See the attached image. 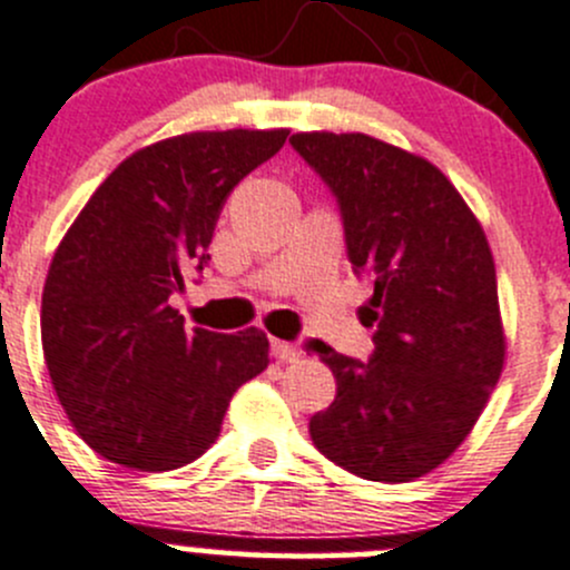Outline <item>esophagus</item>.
Masks as SVG:
<instances>
[{"label": "esophagus", "instance_id": "esophagus-1", "mask_svg": "<svg viewBox=\"0 0 570 570\" xmlns=\"http://www.w3.org/2000/svg\"><path fill=\"white\" fill-rule=\"evenodd\" d=\"M272 346H274V354H277V357L283 360V363H296V360H298V348L293 346V343L274 341Z\"/></svg>", "mask_w": 570, "mask_h": 570}]
</instances>
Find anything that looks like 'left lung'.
<instances>
[{
	"mask_svg": "<svg viewBox=\"0 0 570 570\" xmlns=\"http://www.w3.org/2000/svg\"><path fill=\"white\" fill-rule=\"evenodd\" d=\"M291 144L335 194L352 272L374 285L360 307L376 330L368 363L307 346L337 382L309 438L352 474L410 482L452 458L504 368L490 244L424 157L363 132H296Z\"/></svg>",
	"mask_w": 570,
	"mask_h": 570,
	"instance_id": "8db88e82",
	"label": "left lung"
}]
</instances>
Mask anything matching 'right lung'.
<instances>
[{
  "mask_svg": "<svg viewBox=\"0 0 570 570\" xmlns=\"http://www.w3.org/2000/svg\"><path fill=\"white\" fill-rule=\"evenodd\" d=\"M287 132H185L132 151L55 249L43 357L77 435L110 463H194L216 443L233 393L268 368L266 332H188L168 296L205 268L229 190Z\"/></svg>",
  "mask_w": 570,
  "mask_h": 570,
  "instance_id": "obj_1",
  "label": "right lung"
}]
</instances>
